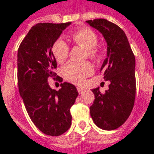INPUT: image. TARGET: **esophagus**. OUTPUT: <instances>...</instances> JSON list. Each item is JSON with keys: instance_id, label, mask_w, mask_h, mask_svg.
Segmentation results:
<instances>
[{"instance_id": "esophagus-1", "label": "esophagus", "mask_w": 154, "mask_h": 154, "mask_svg": "<svg viewBox=\"0 0 154 154\" xmlns=\"http://www.w3.org/2000/svg\"><path fill=\"white\" fill-rule=\"evenodd\" d=\"M77 90H78V92H79V94H82L83 91L85 90L83 88H82V87H77Z\"/></svg>"}]
</instances>
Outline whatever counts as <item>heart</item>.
<instances>
[{
  "label": "heart",
  "instance_id": "heart-1",
  "mask_svg": "<svg viewBox=\"0 0 154 154\" xmlns=\"http://www.w3.org/2000/svg\"><path fill=\"white\" fill-rule=\"evenodd\" d=\"M71 39L73 43L82 46L87 50L88 57L96 59L99 56V50L95 46L98 43V37L95 32L89 28H82L75 30L71 34ZM51 52L58 63H62L68 57L69 46L63 38L56 39L51 46ZM94 72L93 65L90 62L76 63L70 62L62 68L63 77L75 84H81L83 80L91 75Z\"/></svg>",
  "mask_w": 154,
  "mask_h": 154
}]
</instances>
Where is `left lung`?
I'll return each mask as SVG.
<instances>
[{
	"instance_id": "left-lung-1",
	"label": "left lung",
	"mask_w": 154,
	"mask_h": 154,
	"mask_svg": "<svg viewBox=\"0 0 154 154\" xmlns=\"http://www.w3.org/2000/svg\"><path fill=\"white\" fill-rule=\"evenodd\" d=\"M87 23L100 31L107 43V58L100 72L109 89L102 94L99 88L92 89L94 100L90 106L94 123L103 130L120 127L131 115L136 95L135 56L125 31L106 19L88 20Z\"/></svg>"
}]
</instances>
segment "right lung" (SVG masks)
I'll list each match as a JSON object with an SVG mask.
<instances>
[{"instance_id": "1", "label": "right lung", "mask_w": 154, "mask_h": 154, "mask_svg": "<svg viewBox=\"0 0 154 154\" xmlns=\"http://www.w3.org/2000/svg\"><path fill=\"white\" fill-rule=\"evenodd\" d=\"M71 24L38 23L29 29L17 52V79L20 95L33 124L43 133L60 136L72 125L70 109L78 91L74 85L64 82L60 90L51 88L49 77H54L57 61L51 46L62 31ZM62 82V78H59Z\"/></svg>"}]
</instances>
